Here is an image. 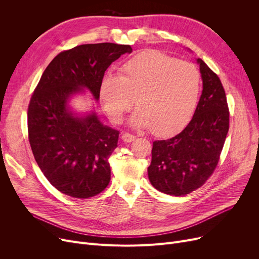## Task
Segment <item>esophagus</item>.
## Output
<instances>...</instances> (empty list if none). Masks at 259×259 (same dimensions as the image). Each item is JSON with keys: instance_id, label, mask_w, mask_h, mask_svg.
<instances>
[{"instance_id": "34e87169", "label": "esophagus", "mask_w": 259, "mask_h": 259, "mask_svg": "<svg viewBox=\"0 0 259 259\" xmlns=\"http://www.w3.org/2000/svg\"><path fill=\"white\" fill-rule=\"evenodd\" d=\"M121 140L124 141L125 143H131V142H133L135 140V137H134V135H132V134H129V133L125 132V133L121 134Z\"/></svg>"}]
</instances>
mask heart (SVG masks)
<instances>
[{"mask_svg":"<svg viewBox=\"0 0 259 259\" xmlns=\"http://www.w3.org/2000/svg\"><path fill=\"white\" fill-rule=\"evenodd\" d=\"M200 93V75L192 64L149 50L126 61L118 75L107 74L100 100L114 122H120L135 98L139 106L130 117L137 128H151L157 137L180 132L192 118Z\"/></svg>","mask_w":259,"mask_h":259,"instance_id":"b5f03b06","label":"heart"}]
</instances>
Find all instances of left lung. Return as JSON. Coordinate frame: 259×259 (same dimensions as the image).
I'll use <instances>...</instances> for the list:
<instances>
[{
	"instance_id": "8db88e82",
	"label": "left lung",
	"mask_w": 259,
	"mask_h": 259,
	"mask_svg": "<svg viewBox=\"0 0 259 259\" xmlns=\"http://www.w3.org/2000/svg\"><path fill=\"white\" fill-rule=\"evenodd\" d=\"M202 92L192 119L178 135L153 142L148 178L158 191L183 196L201 187L219 162L229 130L225 89L201 59H196Z\"/></svg>"
}]
</instances>
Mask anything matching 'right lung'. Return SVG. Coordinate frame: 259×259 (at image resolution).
I'll return each mask as SVG.
<instances>
[{
	"label": "right lung",
	"instance_id": "1",
	"mask_svg": "<svg viewBox=\"0 0 259 259\" xmlns=\"http://www.w3.org/2000/svg\"><path fill=\"white\" fill-rule=\"evenodd\" d=\"M130 45L99 43L63 51L47 66L28 107V134L36 164L49 183L74 198L101 193L110 182L109 157L119 132L104 125L94 108L76 112L70 100L88 91L100 100L107 68Z\"/></svg>",
	"mask_w": 259,
	"mask_h": 259
}]
</instances>
